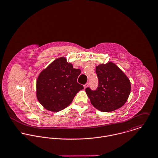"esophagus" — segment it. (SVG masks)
<instances>
[{"instance_id": "34e87169", "label": "esophagus", "mask_w": 158, "mask_h": 158, "mask_svg": "<svg viewBox=\"0 0 158 158\" xmlns=\"http://www.w3.org/2000/svg\"><path fill=\"white\" fill-rule=\"evenodd\" d=\"M88 85H89V84H88V82H87V84H85L84 85V88L85 89L86 88L88 87Z\"/></svg>"}]
</instances>
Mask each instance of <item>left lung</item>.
<instances>
[{
    "instance_id": "left-lung-1",
    "label": "left lung",
    "mask_w": 158,
    "mask_h": 158,
    "mask_svg": "<svg viewBox=\"0 0 158 158\" xmlns=\"http://www.w3.org/2000/svg\"><path fill=\"white\" fill-rule=\"evenodd\" d=\"M99 85L92 91L89 88L85 92L91 104L104 112L114 111L125 104L131 91L130 81L116 64L109 62L96 67Z\"/></svg>"
}]
</instances>
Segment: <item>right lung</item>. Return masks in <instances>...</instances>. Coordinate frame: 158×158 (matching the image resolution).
<instances>
[{
	"instance_id": "add662e5",
	"label": "right lung",
	"mask_w": 158,
	"mask_h": 158,
	"mask_svg": "<svg viewBox=\"0 0 158 158\" xmlns=\"http://www.w3.org/2000/svg\"><path fill=\"white\" fill-rule=\"evenodd\" d=\"M81 70L73 69L66 57L55 59L42 71L36 82V96L45 109L59 111L72 102L76 94L84 87L77 82Z\"/></svg>"
}]
</instances>
